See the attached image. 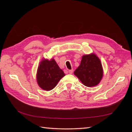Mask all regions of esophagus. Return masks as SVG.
<instances>
[{
    "mask_svg": "<svg viewBox=\"0 0 132 132\" xmlns=\"http://www.w3.org/2000/svg\"><path fill=\"white\" fill-rule=\"evenodd\" d=\"M68 72L70 74H72V72H73V70H69Z\"/></svg>",
    "mask_w": 132,
    "mask_h": 132,
    "instance_id": "34e87169",
    "label": "esophagus"
}]
</instances>
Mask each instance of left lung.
I'll return each mask as SVG.
<instances>
[{
	"instance_id": "8db88e82",
	"label": "left lung",
	"mask_w": 132,
	"mask_h": 132,
	"mask_svg": "<svg viewBox=\"0 0 132 132\" xmlns=\"http://www.w3.org/2000/svg\"><path fill=\"white\" fill-rule=\"evenodd\" d=\"M103 74L100 61L95 54L83 55L79 66L74 71V74L87 87L98 85L103 77Z\"/></svg>"
}]
</instances>
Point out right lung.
<instances>
[{
    "instance_id": "1",
    "label": "right lung",
    "mask_w": 132,
    "mask_h": 132,
    "mask_svg": "<svg viewBox=\"0 0 132 132\" xmlns=\"http://www.w3.org/2000/svg\"><path fill=\"white\" fill-rule=\"evenodd\" d=\"M64 76L63 71L59 68L54 59L50 61L44 60L38 68L37 81L42 89L50 91L57 86L58 82Z\"/></svg>"
}]
</instances>
